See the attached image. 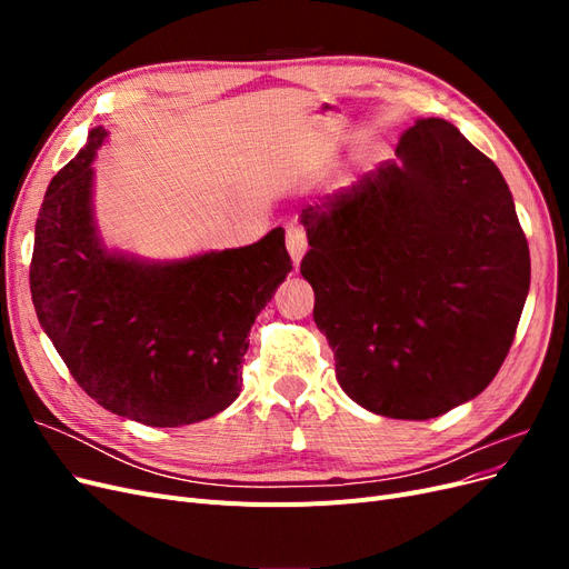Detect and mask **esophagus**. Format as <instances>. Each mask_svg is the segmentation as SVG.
<instances>
[{
  "label": "esophagus",
  "mask_w": 569,
  "mask_h": 569,
  "mask_svg": "<svg viewBox=\"0 0 569 569\" xmlns=\"http://www.w3.org/2000/svg\"><path fill=\"white\" fill-rule=\"evenodd\" d=\"M306 249H308L306 232L299 226H289L287 228V251L291 256V261H295V266L301 263Z\"/></svg>",
  "instance_id": "1"
}]
</instances>
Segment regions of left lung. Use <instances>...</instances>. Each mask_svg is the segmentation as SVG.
Segmentation results:
<instances>
[{"mask_svg":"<svg viewBox=\"0 0 569 569\" xmlns=\"http://www.w3.org/2000/svg\"><path fill=\"white\" fill-rule=\"evenodd\" d=\"M301 222V274L341 389L370 412L429 420L475 399L510 351L529 247L491 159L443 118Z\"/></svg>","mask_w":569,"mask_h":569,"instance_id":"obj_1","label":"left lung"}]
</instances>
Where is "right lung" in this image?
<instances>
[{
	"label": "right lung",
	"mask_w": 569,
	"mask_h": 569,
	"mask_svg": "<svg viewBox=\"0 0 569 569\" xmlns=\"http://www.w3.org/2000/svg\"><path fill=\"white\" fill-rule=\"evenodd\" d=\"M104 137L94 128L47 187L30 263L38 320L101 408L149 427L201 422L242 389L251 325L291 270L284 230L182 261L109 251L92 209Z\"/></svg>",
	"instance_id": "obj_1"
}]
</instances>
